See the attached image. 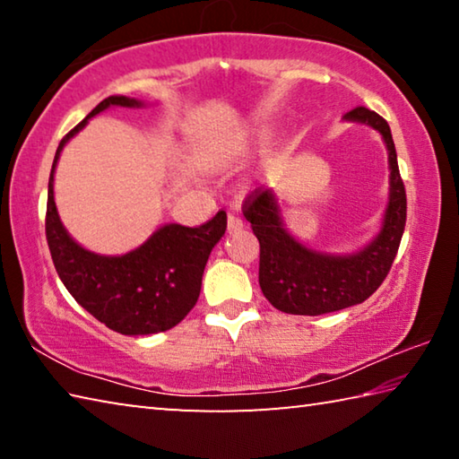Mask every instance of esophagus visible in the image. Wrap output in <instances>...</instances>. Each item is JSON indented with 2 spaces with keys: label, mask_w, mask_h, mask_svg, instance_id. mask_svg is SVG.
<instances>
[{
  "label": "esophagus",
  "mask_w": 459,
  "mask_h": 459,
  "mask_svg": "<svg viewBox=\"0 0 459 459\" xmlns=\"http://www.w3.org/2000/svg\"><path fill=\"white\" fill-rule=\"evenodd\" d=\"M227 229H229V232L240 230V229H243V221H240L237 214H229V219H227Z\"/></svg>",
  "instance_id": "esophagus-1"
}]
</instances>
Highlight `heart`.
I'll return each instance as SVG.
<instances>
[{"instance_id": "1", "label": "heart", "mask_w": 459, "mask_h": 459, "mask_svg": "<svg viewBox=\"0 0 459 459\" xmlns=\"http://www.w3.org/2000/svg\"><path fill=\"white\" fill-rule=\"evenodd\" d=\"M248 147H251V143H248V142H243V143L235 145V147H232V150L229 152V158H240V155H245V153L248 152Z\"/></svg>"}]
</instances>
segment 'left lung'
Instances as JSON below:
<instances>
[{"mask_svg": "<svg viewBox=\"0 0 459 459\" xmlns=\"http://www.w3.org/2000/svg\"><path fill=\"white\" fill-rule=\"evenodd\" d=\"M344 121L364 123L383 135L388 152V202L378 235L351 255L309 248L285 229L273 190L248 194L243 214L259 238V285L269 304L295 316H322L362 304L375 293L397 257L407 221V196L388 123L367 107H356Z\"/></svg>", "mask_w": 459, "mask_h": 459, "instance_id": "1", "label": "left lung"}]
</instances>
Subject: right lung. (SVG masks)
I'll return each instance as SVG.
<instances>
[{"instance_id":"right-lung-1","label":"right lung","mask_w":459,"mask_h":459,"mask_svg":"<svg viewBox=\"0 0 459 459\" xmlns=\"http://www.w3.org/2000/svg\"><path fill=\"white\" fill-rule=\"evenodd\" d=\"M108 107H143V100L107 97L62 139L48 180L46 240L60 281L91 316L126 336H150L174 328L196 306L206 261L227 230V212L198 229L164 224L126 255H99L76 243L56 211L54 172L65 145Z\"/></svg>"}]
</instances>
